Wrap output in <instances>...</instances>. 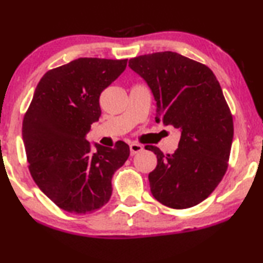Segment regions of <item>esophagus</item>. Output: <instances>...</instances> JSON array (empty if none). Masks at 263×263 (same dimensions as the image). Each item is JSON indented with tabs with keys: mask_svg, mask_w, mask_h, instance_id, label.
I'll return each mask as SVG.
<instances>
[{
	"mask_svg": "<svg viewBox=\"0 0 263 263\" xmlns=\"http://www.w3.org/2000/svg\"><path fill=\"white\" fill-rule=\"evenodd\" d=\"M143 149H144V147L140 145V144H137V143H132L130 145V153H131L132 156H133V155L140 153V151H143Z\"/></svg>",
	"mask_w": 263,
	"mask_h": 263,
	"instance_id": "1",
	"label": "esophagus"
}]
</instances>
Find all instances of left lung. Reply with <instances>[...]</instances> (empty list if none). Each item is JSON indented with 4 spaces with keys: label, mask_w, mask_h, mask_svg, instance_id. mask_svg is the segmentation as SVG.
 I'll list each match as a JSON object with an SVG mask.
<instances>
[{
    "label": "left lung",
    "mask_w": 263,
    "mask_h": 263,
    "mask_svg": "<svg viewBox=\"0 0 263 263\" xmlns=\"http://www.w3.org/2000/svg\"><path fill=\"white\" fill-rule=\"evenodd\" d=\"M128 66L149 86L156 101V123L181 132L179 147L157 156L149 174L154 198L172 209H188L204 201L228 169L234 121L212 70L176 52L144 54Z\"/></svg>",
    "instance_id": "8db88e82"
}]
</instances>
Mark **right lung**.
Wrapping results in <instances>:
<instances>
[{"label":"right lung","instance_id":"obj_1","mask_svg":"<svg viewBox=\"0 0 263 263\" xmlns=\"http://www.w3.org/2000/svg\"><path fill=\"white\" fill-rule=\"evenodd\" d=\"M127 59L79 58L50 70L39 81L22 123L28 168L40 191L62 210L86 214L112 195L113 174L130 156L87 140L101 116L100 95L126 69Z\"/></svg>","mask_w":263,"mask_h":263}]
</instances>
